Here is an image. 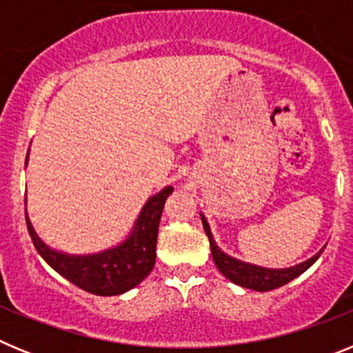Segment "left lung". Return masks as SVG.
<instances>
[{"label":"left lung","instance_id":"1","mask_svg":"<svg viewBox=\"0 0 353 353\" xmlns=\"http://www.w3.org/2000/svg\"><path fill=\"white\" fill-rule=\"evenodd\" d=\"M201 223H203L205 233H207L208 242H210L212 258H214L215 267L219 269V272L223 274L224 277H228L232 283H235V285L244 286V288L256 290V292H270V290L286 285V283H290L297 276H301L304 270L310 269L311 265L318 260V256L322 254V251H320L318 254H314L313 258L304 261V263H299L295 265V267H290V269H263V267L244 263V261H239L235 260V258L224 254V252L215 245V240L210 233V226H208L207 219H205L203 215H201Z\"/></svg>","mask_w":353,"mask_h":353}]
</instances>
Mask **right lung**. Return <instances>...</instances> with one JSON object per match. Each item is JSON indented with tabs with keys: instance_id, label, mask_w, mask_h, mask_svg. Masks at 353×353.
Masks as SVG:
<instances>
[{
	"instance_id": "add662e5",
	"label": "right lung",
	"mask_w": 353,
	"mask_h": 353,
	"mask_svg": "<svg viewBox=\"0 0 353 353\" xmlns=\"http://www.w3.org/2000/svg\"><path fill=\"white\" fill-rule=\"evenodd\" d=\"M171 192L173 187H166L159 194L152 196L143 207L129 239L118 248L99 254L70 256L52 251L39 239L26 214L28 232L40 256L72 285L93 295H120L138 286L154 269L159 223L162 208Z\"/></svg>"
}]
</instances>
